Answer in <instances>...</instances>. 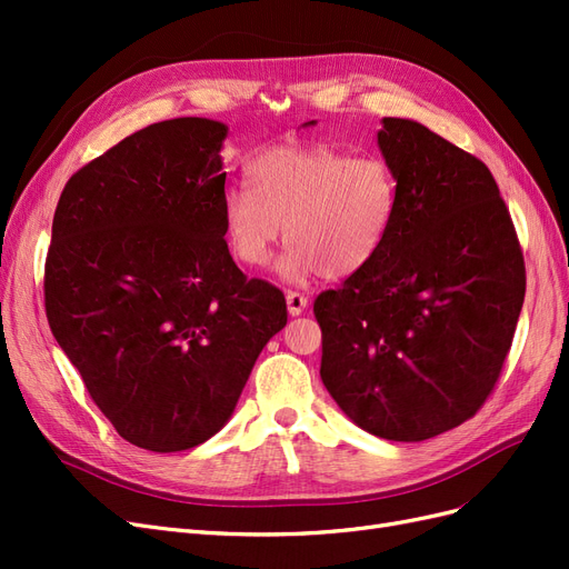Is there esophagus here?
Instances as JSON below:
<instances>
[{"label": "esophagus", "mask_w": 569, "mask_h": 569, "mask_svg": "<svg viewBox=\"0 0 569 569\" xmlns=\"http://www.w3.org/2000/svg\"><path fill=\"white\" fill-rule=\"evenodd\" d=\"M306 306H308V299L303 295H299V291H287L289 316H301L306 311Z\"/></svg>", "instance_id": "obj_1"}]
</instances>
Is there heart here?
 Returning a JSON list of instances; mask_svg holds the SVG:
<instances>
[{
  "label": "heart",
  "instance_id": "b5f03b06",
  "mask_svg": "<svg viewBox=\"0 0 569 569\" xmlns=\"http://www.w3.org/2000/svg\"><path fill=\"white\" fill-rule=\"evenodd\" d=\"M247 184L222 197V232L242 266H263L284 232L274 270L287 282L343 280L382 253L399 216V180L382 157L327 144L272 147L247 166Z\"/></svg>",
  "mask_w": 569,
  "mask_h": 569
}]
</instances>
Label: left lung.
<instances>
[{"label":"left lung","mask_w":569,"mask_h":569,"mask_svg":"<svg viewBox=\"0 0 569 569\" xmlns=\"http://www.w3.org/2000/svg\"><path fill=\"white\" fill-rule=\"evenodd\" d=\"M377 147L399 180V216L382 253L316 299L320 377L360 429L425 441L491 393L522 311L525 261L472 153L410 118H382Z\"/></svg>","instance_id":"left-lung-1"}]
</instances>
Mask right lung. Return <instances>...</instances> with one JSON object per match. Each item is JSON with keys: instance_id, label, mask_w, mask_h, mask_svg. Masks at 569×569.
<instances>
[{"instance_id": "add662e5", "label": "right lung", "mask_w": 569, "mask_h": 569, "mask_svg": "<svg viewBox=\"0 0 569 569\" xmlns=\"http://www.w3.org/2000/svg\"><path fill=\"white\" fill-rule=\"evenodd\" d=\"M228 126L137 130L66 182L44 266L51 335L126 441L194 449L232 418L284 295L222 237Z\"/></svg>"}]
</instances>
